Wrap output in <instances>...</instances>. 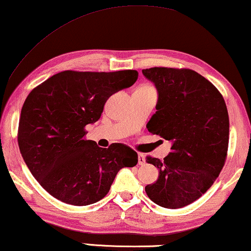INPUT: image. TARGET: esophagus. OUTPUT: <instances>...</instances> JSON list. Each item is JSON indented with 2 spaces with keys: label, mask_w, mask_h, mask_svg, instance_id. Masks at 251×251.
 <instances>
[{
  "label": "esophagus",
  "mask_w": 251,
  "mask_h": 251,
  "mask_svg": "<svg viewBox=\"0 0 251 251\" xmlns=\"http://www.w3.org/2000/svg\"><path fill=\"white\" fill-rule=\"evenodd\" d=\"M138 164H140V166L145 164V156L143 153H138Z\"/></svg>",
  "instance_id": "1"
}]
</instances>
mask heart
Wrapping results in <instances>:
<instances>
[{
  "label": "heart",
  "mask_w": 251,
  "mask_h": 251,
  "mask_svg": "<svg viewBox=\"0 0 251 251\" xmlns=\"http://www.w3.org/2000/svg\"><path fill=\"white\" fill-rule=\"evenodd\" d=\"M140 88H143V89H153V87H151V85H148V84H144V85H141Z\"/></svg>",
  "instance_id": "b5f03b06"
}]
</instances>
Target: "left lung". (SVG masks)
Masks as SVG:
<instances>
[{"mask_svg":"<svg viewBox=\"0 0 251 251\" xmlns=\"http://www.w3.org/2000/svg\"><path fill=\"white\" fill-rule=\"evenodd\" d=\"M159 93L149 132L173 142L163 160L147 156L159 169L154 184L145 187L152 201L180 208L204 195L219 177L229 147V114L221 92L189 69L142 70Z\"/></svg>","mask_w":251,"mask_h":251,"instance_id":"left-lung-1","label":"left lung"}]
</instances>
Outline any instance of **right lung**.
Masks as SVG:
<instances>
[{
    "label": "right lung",
    "instance_id": "add662e5",
    "mask_svg": "<svg viewBox=\"0 0 251 251\" xmlns=\"http://www.w3.org/2000/svg\"><path fill=\"white\" fill-rule=\"evenodd\" d=\"M137 76L135 70H67L31 90L21 109L18 144L30 173L51 196L76 206L93 204L107 195L122 168L136 166L133 149L123 143L99 148L85 138V126Z\"/></svg>",
    "mask_w": 251,
    "mask_h": 251
}]
</instances>
